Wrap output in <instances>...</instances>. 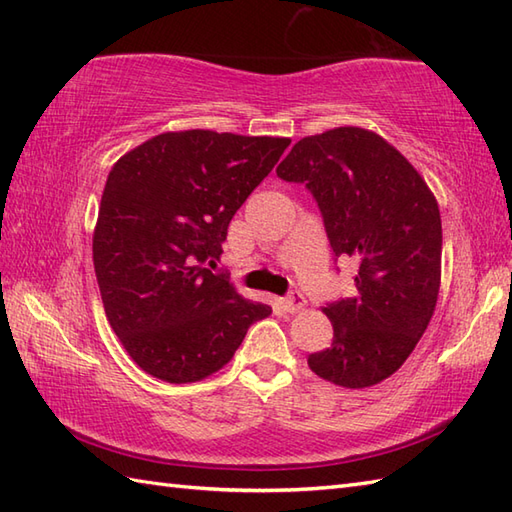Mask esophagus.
I'll list each match as a JSON object with an SVG mask.
<instances>
[{
    "label": "esophagus",
    "instance_id": "esophagus-1",
    "mask_svg": "<svg viewBox=\"0 0 512 512\" xmlns=\"http://www.w3.org/2000/svg\"><path fill=\"white\" fill-rule=\"evenodd\" d=\"M284 303H286L288 312H301L303 308H306V297H303L299 290H290L286 299H284Z\"/></svg>",
    "mask_w": 512,
    "mask_h": 512
}]
</instances>
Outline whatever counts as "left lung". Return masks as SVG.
Returning <instances> with one entry per match:
<instances>
[{"instance_id": "left-lung-1", "label": "left lung", "mask_w": 512, "mask_h": 512, "mask_svg": "<svg viewBox=\"0 0 512 512\" xmlns=\"http://www.w3.org/2000/svg\"><path fill=\"white\" fill-rule=\"evenodd\" d=\"M277 176L306 184L334 257H354V295L323 308L332 345L308 356L317 376L372 387L407 361L433 317L440 290L438 202L411 162L361 127L301 138Z\"/></svg>"}]
</instances>
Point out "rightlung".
Masks as SVG:
<instances>
[{
	"label": "right lung",
	"instance_id": "right-lung-1",
	"mask_svg": "<svg viewBox=\"0 0 512 512\" xmlns=\"http://www.w3.org/2000/svg\"><path fill=\"white\" fill-rule=\"evenodd\" d=\"M290 138L167 132L112 167L92 253L103 308L134 363L167 383H195L231 361L273 308L237 295L222 273L233 215Z\"/></svg>",
	"mask_w": 512,
	"mask_h": 512
}]
</instances>
